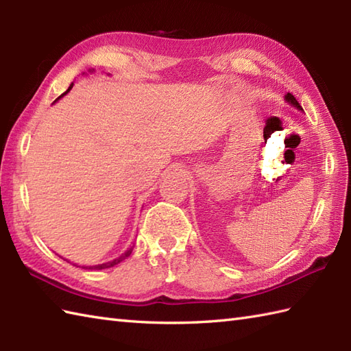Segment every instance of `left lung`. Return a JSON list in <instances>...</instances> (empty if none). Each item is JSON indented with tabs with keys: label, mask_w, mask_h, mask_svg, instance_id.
Segmentation results:
<instances>
[{
	"label": "left lung",
	"mask_w": 351,
	"mask_h": 351,
	"mask_svg": "<svg viewBox=\"0 0 351 351\" xmlns=\"http://www.w3.org/2000/svg\"><path fill=\"white\" fill-rule=\"evenodd\" d=\"M285 99H287V102H288V104H291V106L295 107L297 110H303V108H302V106H300V104L297 102V99H295L294 96L291 95V93H287V95H285Z\"/></svg>",
	"instance_id": "1"
}]
</instances>
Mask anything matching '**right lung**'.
I'll list each match as a JSON object with an SVG mask.
<instances>
[{"label":"right lung","mask_w":351,"mask_h":351,"mask_svg":"<svg viewBox=\"0 0 351 351\" xmlns=\"http://www.w3.org/2000/svg\"><path fill=\"white\" fill-rule=\"evenodd\" d=\"M72 86L73 84H71V87L68 88V90H66L63 95H66V93H68L69 90H71V88H72ZM62 95V96H63ZM62 96H58V99H60L62 98ZM131 252H132V247L131 249H128V250H126L125 253H122V255L121 256H119V258H116V259H113V261H108V263H104V264H98V265H90V267H83V268H86V270H104V268H110V267H114V265H117L119 263H122V261H125L126 258H128L130 255H131Z\"/></svg>","instance_id":"right-lung-1"}]
</instances>
